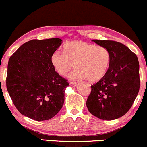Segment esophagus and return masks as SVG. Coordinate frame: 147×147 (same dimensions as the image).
Instances as JSON below:
<instances>
[{"instance_id":"obj_1","label":"esophagus","mask_w":147,"mask_h":147,"mask_svg":"<svg viewBox=\"0 0 147 147\" xmlns=\"http://www.w3.org/2000/svg\"><path fill=\"white\" fill-rule=\"evenodd\" d=\"M69 85H70L71 86H73V87H76V86H77L78 85V82H69Z\"/></svg>"}]
</instances>
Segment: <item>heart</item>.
<instances>
[{"label":"heart","mask_w":147,"mask_h":147,"mask_svg":"<svg viewBox=\"0 0 147 147\" xmlns=\"http://www.w3.org/2000/svg\"><path fill=\"white\" fill-rule=\"evenodd\" d=\"M63 52L56 50L50 56L52 67L62 76L67 75L74 64L76 69L69 75L71 79L97 82L104 76L109 67L110 53L104 46L72 41L65 45Z\"/></svg>","instance_id":"1"}]
</instances>
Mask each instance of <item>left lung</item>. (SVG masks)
Wrapping results in <instances>:
<instances>
[{
  "label": "left lung",
  "mask_w": 147,
  "mask_h": 147,
  "mask_svg": "<svg viewBox=\"0 0 147 147\" xmlns=\"http://www.w3.org/2000/svg\"><path fill=\"white\" fill-rule=\"evenodd\" d=\"M110 53V63L104 76L91 86L86 101L88 111L102 120L119 119L129 111L140 88L137 56L123 43L92 40Z\"/></svg>",
  "instance_id": "obj_1"
}]
</instances>
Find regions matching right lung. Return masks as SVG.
I'll return each mask as SVG.
<instances>
[{"label":"right lung","mask_w":147,"mask_h":147,"mask_svg":"<svg viewBox=\"0 0 147 147\" xmlns=\"http://www.w3.org/2000/svg\"><path fill=\"white\" fill-rule=\"evenodd\" d=\"M62 43L59 38L24 43L8 62L7 89L24 116L35 121L49 120L62 108L66 79L54 70L50 56Z\"/></svg>","instance_id":"right-lung-1"}]
</instances>
